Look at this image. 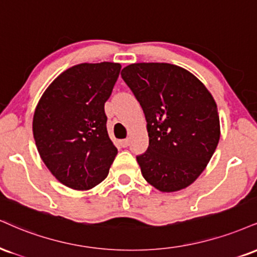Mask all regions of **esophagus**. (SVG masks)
Instances as JSON below:
<instances>
[{"label": "esophagus", "instance_id": "obj_1", "mask_svg": "<svg viewBox=\"0 0 257 257\" xmlns=\"http://www.w3.org/2000/svg\"><path fill=\"white\" fill-rule=\"evenodd\" d=\"M119 144L122 147H126L129 145V139H123V140L119 141Z\"/></svg>", "mask_w": 257, "mask_h": 257}]
</instances>
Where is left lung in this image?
Instances as JSON below:
<instances>
[{
  "mask_svg": "<svg viewBox=\"0 0 257 257\" xmlns=\"http://www.w3.org/2000/svg\"><path fill=\"white\" fill-rule=\"evenodd\" d=\"M120 75L146 117L150 145L137 157L142 176L163 193L184 189L206 169L220 139L212 94L175 64H129Z\"/></svg>",
  "mask_w": 257,
  "mask_h": 257,
  "instance_id": "1",
  "label": "left lung"
}]
</instances>
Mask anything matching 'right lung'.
Masks as SVG:
<instances>
[{"mask_svg":"<svg viewBox=\"0 0 257 257\" xmlns=\"http://www.w3.org/2000/svg\"><path fill=\"white\" fill-rule=\"evenodd\" d=\"M120 72L112 62L81 63L50 83L33 116L40 158L62 184L88 190L109 175L117 148L106 129L105 101Z\"/></svg>","mask_w":257,"mask_h":257,"instance_id":"add662e5","label":"right lung"}]
</instances>
